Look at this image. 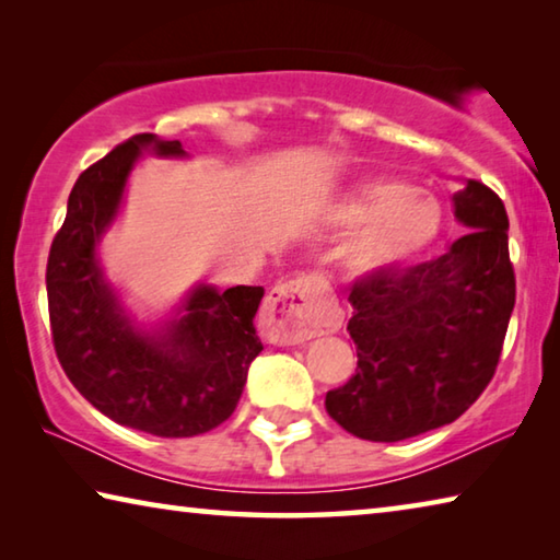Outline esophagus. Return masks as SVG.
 Masks as SVG:
<instances>
[{"label": "esophagus", "instance_id": "1", "mask_svg": "<svg viewBox=\"0 0 560 560\" xmlns=\"http://www.w3.org/2000/svg\"><path fill=\"white\" fill-rule=\"evenodd\" d=\"M329 295V285L319 275H307L272 288L262 310V329L272 345L292 347L319 331L317 302Z\"/></svg>", "mask_w": 560, "mask_h": 560}]
</instances>
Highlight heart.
I'll use <instances>...</instances> for the list:
<instances>
[{
  "mask_svg": "<svg viewBox=\"0 0 560 560\" xmlns=\"http://www.w3.org/2000/svg\"><path fill=\"white\" fill-rule=\"evenodd\" d=\"M339 225H359L349 243V262L359 272L394 268L435 238L440 209L406 184L376 179L359 184L335 209Z\"/></svg>",
  "mask_w": 560,
  "mask_h": 560,
  "instance_id": "heart-1",
  "label": "heart"
}]
</instances>
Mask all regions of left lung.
Masks as SVG:
<instances>
[{
	"label": "left lung",
	"instance_id": "obj_1",
	"mask_svg": "<svg viewBox=\"0 0 560 560\" xmlns=\"http://www.w3.org/2000/svg\"><path fill=\"white\" fill-rule=\"evenodd\" d=\"M453 201L472 231L445 255L366 272L351 285L357 374L331 388L325 406L361 440L398 443L453 423L497 371L516 300L506 209L475 179Z\"/></svg>",
	"mask_w": 560,
	"mask_h": 560
}]
</instances>
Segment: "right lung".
<instances>
[{
	"mask_svg": "<svg viewBox=\"0 0 560 560\" xmlns=\"http://www.w3.org/2000/svg\"><path fill=\"white\" fill-rule=\"evenodd\" d=\"M147 147L184 156L179 140L142 132L78 176L48 253V317L56 357L88 404L142 433L191 438L221 425L238 404L250 361L262 351L253 327L262 288L201 285L160 335L132 325L103 280L95 245Z\"/></svg>",
	"mask_w": 560,
	"mask_h": 560,
	"instance_id": "right-lung-1",
	"label": "right lung"
}]
</instances>
